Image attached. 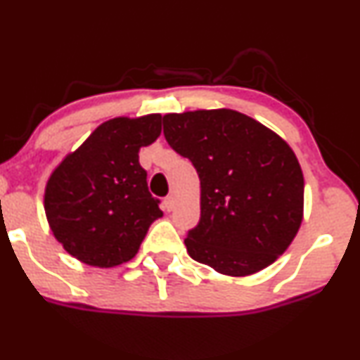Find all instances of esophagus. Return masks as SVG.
<instances>
[{
  "label": "esophagus",
  "instance_id": "esophagus-1",
  "mask_svg": "<svg viewBox=\"0 0 360 360\" xmlns=\"http://www.w3.org/2000/svg\"><path fill=\"white\" fill-rule=\"evenodd\" d=\"M164 208H166L167 212H171V210L174 208V198H172V196L164 198Z\"/></svg>",
  "mask_w": 360,
  "mask_h": 360
}]
</instances>
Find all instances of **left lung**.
<instances>
[{
    "label": "left lung",
    "instance_id": "8db88e82",
    "mask_svg": "<svg viewBox=\"0 0 360 360\" xmlns=\"http://www.w3.org/2000/svg\"><path fill=\"white\" fill-rule=\"evenodd\" d=\"M162 123L200 176L201 218L184 238L191 259L235 278L271 266L303 220L304 179L291 147L226 108L169 113Z\"/></svg>",
    "mask_w": 360,
    "mask_h": 360
}]
</instances>
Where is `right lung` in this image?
<instances>
[{
  "label": "right lung",
  "mask_w": 360,
  "mask_h": 360,
  "mask_svg": "<svg viewBox=\"0 0 360 360\" xmlns=\"http://www.w3.org/2000/svg\"><path fill=\"white\" fill-rule=\"evenodd\" d=\"M160 120H108L53 169L44 208L53 237L72 257L96 267L128 262L162 217L139 162L140 147L160 135Z\"/></svg>",
  "instance_id": "add662e5"
}]
</instances>
